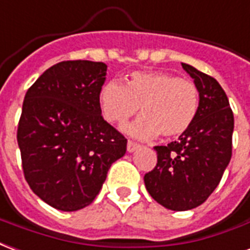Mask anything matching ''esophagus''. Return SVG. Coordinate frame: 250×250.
Wrapping results in <instances>:
<instances>
[{"label":"esophagus","mask_w":250,"mask_h":250,"mask_svg":"<svg viewBox=\"0 0 250 250\" xmlns=\"http://www.w3.org/2000/svg\"><path fill=\"white\" fill-rule=\"evenodd\" d=\"M127 152L129 153H133V152H136L137 149H140V145H138L137 143H133V141H127Z\"/></svg>","instance_id":"34e87169"}]
</instances>
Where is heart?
I'll return each mask as SVG.
<instances>
[{"instance_id": "1", "label": "heart", "mask_w": 250, "mask_h": 250, "mask_svg": "<svg viewBox=\"0 0 250 250\" xmlns=\"http://www.w3.org/2000/svg\"><path fill=\"white\" fill-rule=\"evenodd\" d=\"M100 106L106 120L123 124L141 106L143 116L124 126V132L140 140L161 133L178 137L192 126L200 107L197 86L170 73L134 72L127 83L112 80L100 92Z\"/></svg>"}]
</instances>
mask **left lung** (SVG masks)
<instances>
[{
    "label": "left lung",
    "instance_id": "8db88e82",
    "mask_svg": "<svg viewBox=\"0 0 250 250\" xmlns=\"http://www.w3.org/2000/svg\"><path fill=\"white\" fill-rule=\"evenodd\" d=\"M184 70L200 93L192 126L167 146H154L157 165L144 183L153 200L170 210L197 208L213 193L232 157L233 112L221 85L188 63Z\"/></svg>",
    "mask_w": 250,
    "mask_h": 250
}]
</instances>
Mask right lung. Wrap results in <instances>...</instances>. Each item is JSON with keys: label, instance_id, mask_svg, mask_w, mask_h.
I'll return each instance as SVG.
<instances>
[{"label": "right lung", "instance_id": "obj_1", "mask_svg": "<svg viewBox=\"0 0 250 250\" xmlns=\"http://www.w3.org/2000/svg\"><path fill=\"white\" fill-rule=\"evenodd\" d=\"M104 62L62 61L29 87L17 141L29 187L63 212L90 205L109 167L126 153V138L101 116Z\"/></svg>", "mask_w": 250, "mask_h": 250}]
</instances>
